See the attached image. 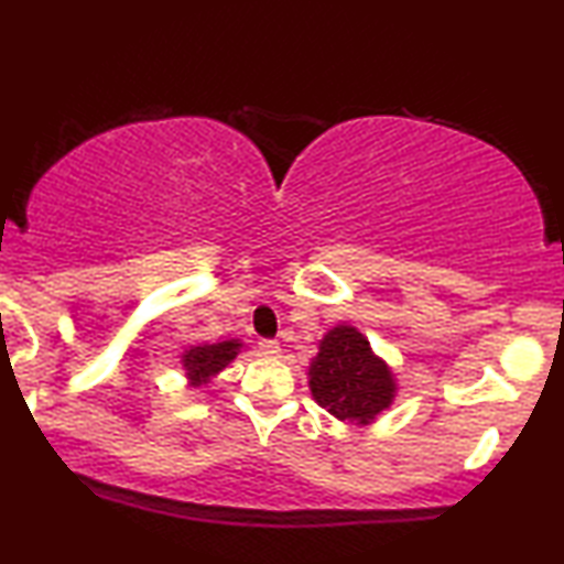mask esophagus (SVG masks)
Segmentation results:
<instances>
[{
	"instance_id": "1",
	"label": "esophagus",
	"mask_w": 564,
	"mask_h": 564,
	"mask_svg": "<svg viewBox=\"0 0 564 564\" xmlns=\"http://www.w3.org/2000/svg\"><path fill=\"white\" fill-rule=\"evenodd\" d=\"M258 347H260V352H263V355H279L281 352L279 339H260Z\"/></svg>"
}]
</instances>
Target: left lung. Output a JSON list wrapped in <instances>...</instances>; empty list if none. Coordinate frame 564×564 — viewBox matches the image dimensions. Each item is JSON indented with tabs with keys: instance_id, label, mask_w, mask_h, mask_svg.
<instances>
[{
	"instance_id": "8db88e82",
	"label": "left lung",
	"mask_w": 564,
	"mask_h": 564,
	"mask_svg": "<svg viewBox=\"0 0 564 564\" xmlns=\"http://www.w3.org/2000/svg\"><path fill=\"white\" fill-rule=\"evenodd\" d=\"M308 386L316 403L337 419L368 424L391 406L393 376L370 350L355 327H335L322 339L319 355L308 368Z\"/></svg>"
}]
</instances>
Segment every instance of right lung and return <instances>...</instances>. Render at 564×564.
<instances>
[{
  "label": "right lung",
  "mask_w": 564,
  "mask_h": 564,
  "mask_svg": "<svg viewBox=\"0 0 564 564\" xmlns=\"http://www.w3.org/2000/svg\"><path fill=\"white\" fill-rule=\"evenodd\" d=\"M237 350H240V343H219V345H202L192 347L184 355V368L188 370V378L196 380V383H204L206 378L227 368L229 360H235Z\"/></svg>",
  "instance_id": "1"
}]
</instances>
